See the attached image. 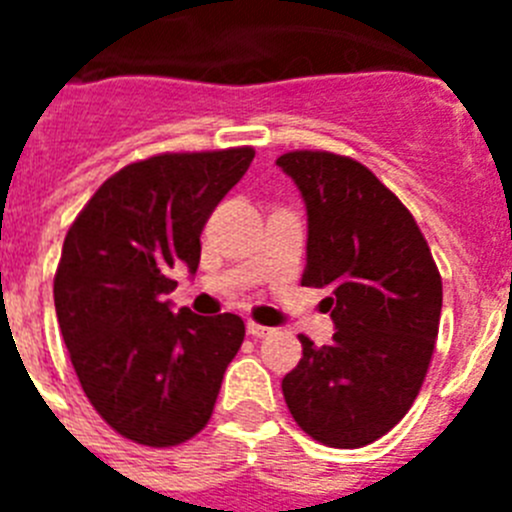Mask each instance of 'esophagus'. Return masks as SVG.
<instances>
[{"mask_svg": "<svg viewBox=\"0 0 512 512\" xmlns=\"http://www.w3.org/2000/svg\"><path fill=\"white\" fill-rule=\"evenodd\" d=\"M248 336L251 338H266L274 333V328H266V325H259V323H253V320H248Z\"/></svg>", "mask_w": 512, "mask_h": 512, "instance_id": "34e87169", "label": "esophagus"}]
</instances>
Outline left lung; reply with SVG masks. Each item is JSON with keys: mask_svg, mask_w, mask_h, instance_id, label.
<instances>
[{"mask_svg": "<svg viewBox=\"0 0 512 512\" xmlns=\"http://www.w3.org/2000/svg\"><path fill=\"white\" fill-rule=\"evenodd\" d=\"M277 166L307 210L305 287H328L336 333L300 336L282 379L292 418L315 441L359 449L392 431L423 387L441 320V274L415 217L372 171L328 151H292Z\"/></svg>", "mask_w": 512, "mask_h": 512, "instance_id": "1", "label": "left lung"}]
</instances>
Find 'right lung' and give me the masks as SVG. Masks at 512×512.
Masks as SVG:
<instances>
[{"label":"right lung","mask_w":512,"mask_h":512,"mask_svg":"<svg viewBox=\"0 0 512 512\" xmlns=\"http://www.w3.org/2000/svg\"><path fill=\"white\" fill-rule=\"evenodd\" d=\"M253 148L161 153L110 176L79 212L53 279L71 364L104 423L143 446L202 431L246 325L171 310V269L200 266L207 217L241 182Z\"/></svg>","instance_id":"right-lung-1"}]
</instances>
